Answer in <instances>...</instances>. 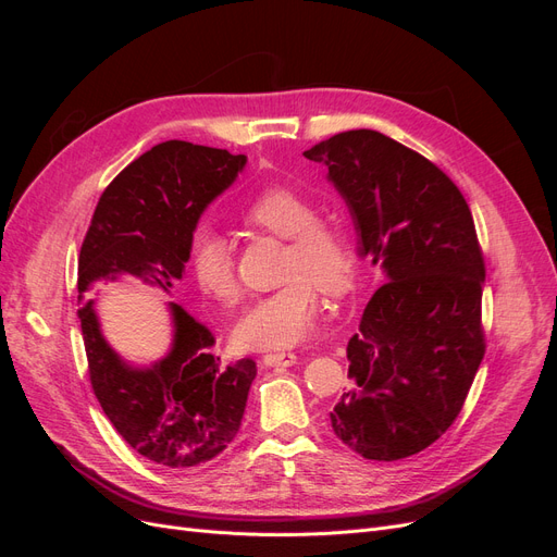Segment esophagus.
<instances>
[{
    "label": "esophagus",
    "instance_id": "obj_1",
    "mask_svg": "<svg viewBox=\"0 0 557 557\" xmlns=\"http://www.w3.org/2000/svg\"><path fill=\"white\" fill-rule=\"evenodd\" d=\"M267 367H293L297 362L295 352H269V356L262 358Z\"/></svg>",
    "mask_w": 557,
    "mask_h": 557
}]
</instances>
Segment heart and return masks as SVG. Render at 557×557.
<instances>
[{
	"label": "heart",
	"mask_w": 557,
	"mask_h": 557,
	"mask_svg": "<svg viewBox=\"0 0 557 557\" xmlns=\"http://www.w3.org/2000/svg\"><path fill=\"white\" fill-rule=\"evenodd\" d=\"M244 223L288 239L278 290L258 297L232 327L244 350H278L305 342L320 307L318 288L342 295L352 278V246L346 232L320 221L315 205L295 190L269 188L244 209ZM193 274L201 293L232 305L239 297L230 246L215 234H201L193 250Z\"/></svg>",
	"instance_id": "b5f03b06"
}]
</instances>
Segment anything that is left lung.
Wrapping results in <instances>:
<instances>
[{
  "mask_svg": "<svg viewBox=\"0 0 557 557\" xmlns=\"http://www.w3.org/2000/svg\"><path fill=\"white\" fill-rule=\"evenodd\" d=\"M305 158L327 166L358 256L383 274L346 348L352 385L332 430L367 460L409 458L453 425L483 360L474 218L440 166L381 132L334 134Z\"/></svg>",
  "mask_w": 557,
  "mask_h": 557,
  "instance_id": "1",
  "label": "left lung"
}]
</instances>
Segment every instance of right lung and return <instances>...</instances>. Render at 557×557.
Masks as SVG:
<instances>
[{"label":"right lung","mask_w":557,"mask_h":557,"mask_svg":"<svg viewBox=\"0 0 557 557\" xmlns=\"http://www.w3.org/2000/svg\"><path fill=\"white\" fill-rule=\"evenodd\" d=\"M248 158L164 141L134 160L99 197L78 258V320L92 391L123 440L150 462L183 469L221 455L237 436L256 362L221 364L213 334L170 301L172 344L134 364L102 332L97 283L139 278L172 295L190 260L201 213L244 172Z\"/></svg>","instance_id":"1"}]
</instances>
